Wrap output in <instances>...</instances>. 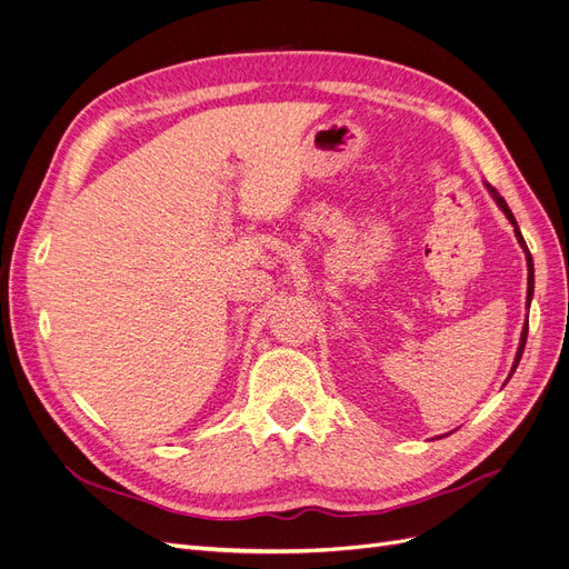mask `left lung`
<instances>
[{"label": "left lung", "instance_id": "obj_1", "mask_svg": "<svg viewBox=\"0 0 569 569\" xmlns=\"http://www.w3.org/2000/svg\"><path fill=\"white\" fill-rule=\"evenodd\" d=\"M487 189H489V194L493 197V201L498 203V209H501L503 213H506V218L510 220V226L515 228V237H518V242H520V247L525 249V256H527V270H529V274H527V308H529V301H531V297H533V261H531V253H529V249H527V242L522 239V232H520V228H518V220H515V216H512V211L508 209V203H506V199L496 192V189L487 182ZM527 330H529V320L525 322V327H522V337H520V347H518V353H515V363H512V370H510V375L515 372V368H518V363H520V358H522V351H525V343H527Z\"/></svg>", "mask_w": 569, "mask_h": 569}]
</instances>
